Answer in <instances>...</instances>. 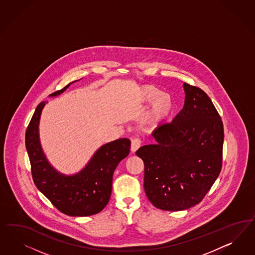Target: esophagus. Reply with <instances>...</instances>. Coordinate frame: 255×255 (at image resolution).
Segmentation results:
<instances>
[{"label": "esophagus", "mask_w": 255, "mask_h": 255, "mask_svg": "<svg viewBox=\"0 0 255 255\" xmlns=\"http://www.w3.org/2000/svg\"><path fill=\"white\" fill-rule=\"evenodd\" d=\"M141 144V140L139 138H134L131 140V151L132 152H136Z\"/></svg>", "instance_id": "esophagus-1"}]
</instances>
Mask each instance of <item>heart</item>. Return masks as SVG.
<instances>
[{"label": "heart", "mask_w": 255, "mask_h": 255, "mask_svg": "<svg viewBox=\"0 0 255 255\" xmlns=\"http://www.w3.org/2000/svg\"><path fill=\"white\" fill-rule=\"evenodd\" d=\"M150 102L151 104L143 115L141 123L146 128H154L170 115L173 100L169 94L160 92L154 85L141 86L136 95V103L142 106Z\"/></svg>", "instance_id": "heart-1"}]
</instances>
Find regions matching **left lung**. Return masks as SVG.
I'll return each instance as SVG.
<instances>
[{"mask_svg":"<svg viewBox=\"0 0 255 255\" xmlns=\"http://www.w3.org/2000/svg\"><path fill=\"white\" fill-rule=\"evenodd\" d=\"M184 107L152 133L156 143L139 148L144 191L158 209L180 211L199 204L221 173L222 118L202 89L186 82Z\"/></svg>","mask_w":255,"mask_h":255,"instance_id":"1","label":"left lung"}]
</instances>
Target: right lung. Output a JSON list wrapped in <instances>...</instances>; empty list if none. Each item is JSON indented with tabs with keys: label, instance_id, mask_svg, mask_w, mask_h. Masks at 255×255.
<instances>
[{
	"label": "right lung",
	"instance_id": "right-lung-1",
	"mask_svg": "<svg viewBox=\"0 0 255 255\" xmlns=\"http://www.w3.org/2000/svg\"><path fill=\"white\" fill-rule=\"evenodd\" d=\"M73 82L52 93L50 97L62 94ZM45 104V101L38 104L25 134L33 182L62 213L72 217L99 213L109 203L114 172L129 154L130 140L123 138L102 145L80 173L73 175L60 173L49 164L39 140L38 126Z\"/></svg>",
	"mask_w": 255,
	"mask_h": 255
}]
</instances>
